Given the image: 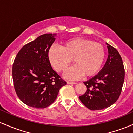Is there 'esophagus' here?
<instances>
[{
    "label": "esophagus",
    "instance_id": "34e87169",
    "mask_svg": "<svg viewBox=\"0 0 133 133\" xmlns=\"http://www.w3.org/2000/svg\"><path fill=\"white\" fill-rule=\"evenodd\" d=\"M67 84H71V85H72V84H76V82H71V81H68V82H67Z\"/></svg>",
    "mask_w": 133,
    "mask_h": 133
}]
</instances>
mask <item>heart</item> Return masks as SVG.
I'll return each instance as SVG.
<instances>
[{
  "instance_id": "b5f03b06",
  "label": "heart",
  "mask_w": 133,
  "mask_h": 133,
  "mask_svg": "<svg viewBox=\"0 0 133 133\" xmlns=\"http://www.w3.org/2000/svg\"><path fill=\"white\" fill-rule=\"evenodd\" d=\"M104 57L101 44L84 39H70L64 42L62 48L52 46L48 52L50 63L58 72L65 71L73 59L75 65L64 74L65 79L70 80L95 75L101 68Z\"/></svg>"
}]
</instances>
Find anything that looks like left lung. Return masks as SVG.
<instances>
[{"label":"left lung","instance_id":"1","mask_svg":"<svg viewBox=\"0 0 133 133\" xmlns=\"http://www.w3.org/2000/svg\"><path fill=\"white\" fill-rule=\"evenodd\" d=\"M108 57L99 72L84 82L87 88L79 99L88 109L101 110L111 106L118 99L124 81V68L118 51L106 43Z\"/></svg>","mask_w":133,"mask_h":133}]
</instances>
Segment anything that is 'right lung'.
Wrapping results in <instances>:
<instances>
[{
  "label": "right lung",
  "instance_id": "right-lung-1",
  "mask_svg": "<svg viewBox=\"0 0 133 133\" xmlns=\"http://www.w3.org/2000/svg\"><path fill=\"white\" fill-rule=\"evenodd\" d=\"M56 34H45L20 50L12 66L15 91L19 98L30 107L43 109L57 98L67 82L52 68L48 52Z\"/></svg>",
  "mask_w": 133,
  "mask_h": 133
}]
</instances>
